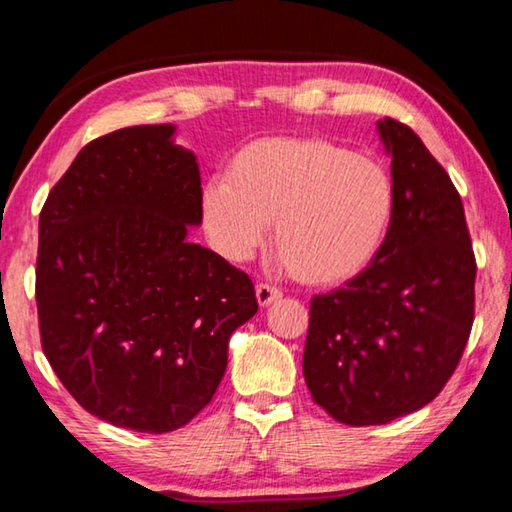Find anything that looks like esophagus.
<instances>
[{"label": "esophagus", "instance_id": "1", "mask_svg": "<svg viewBox=\"0 0 512 512\" xmlns=\"http://www.w3.org/2000/svg\"><path fill=\"white\" fill-rule=\"evenodd\" d=\"M255 296H257V302H259V307H271L273 302H277L282 298V293H280V289H275V287H271V284H257V289H255Z\"/></svg>", "mask_w": 512, "mask_h": 512}]
</instances>
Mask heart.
Masks as SVG:
<instances>
[{
  "label": "heart",
  "mask_w": 512,
  "mask_h": 512,
  "mask_svg": "<svg viewBox=\"0 0 512 512\" xmlns=\"http://www.w3.org/2000/svg\"><path fill=\"white\" fill-rule=\"evenodd\" d=\"M397 192L384 164L323 137H262L203 187V219L232 262L253 257L275 223V250L300 282L359 277L384 248Z\"/></svg>",
  "instance_id": "b5f03b06"
}]
</instances>
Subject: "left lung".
Returning <instances> with one entry per match:
<instances>
[{
	"label": "left lung",
	"instance_id": "1",
	"mask_svg": "<svg viewBox=\"0 0 512 512\" xmlns=\"http://www.w3.org/2000/svg\"><path fill=\"white\" fill-rule=\"evenodd\" d=\"M377 131L397 192L391 235L359 277L311 300L302 357L314 402L352 427L429 404L474 320L476 262L461 196L409 126L386 117Z\"/></svg>",
	"mask_w": 512,
	"mask_h": 512
}]
</instances>
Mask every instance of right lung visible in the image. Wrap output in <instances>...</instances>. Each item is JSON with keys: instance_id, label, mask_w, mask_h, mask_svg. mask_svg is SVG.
Segmentation results:
<instances>
[{"instance_id": "add662e5", "label": "right lung", "mask_w": 512, "mask_h": 512, "mask_svg": "<svg viewBox=\"0 0 512 512\" xmlns=\"http://www.w3.org/2000/svg\"><path fill=\"white\" fill-rule=\"evenodd\" d=\"M173 133L131 126L83 146L38 228L42 352L85 411L144 433L212 402L232 332L257 314L250 277L187 239L201 171Z\"/></svg>"}]
</instances>
